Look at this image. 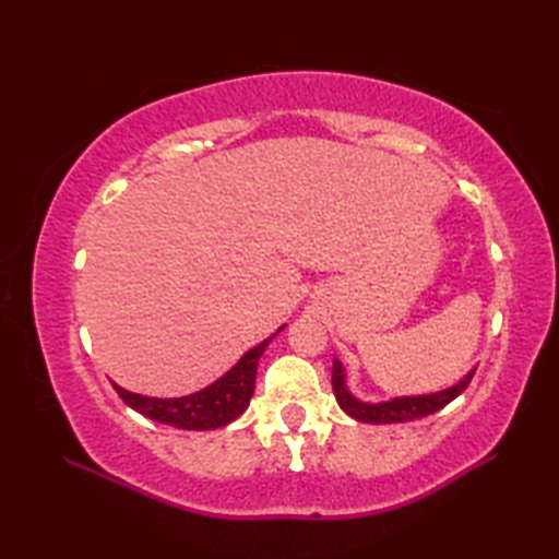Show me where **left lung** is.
<instances>
[{
    "mask_svg": "<svg viewBox=\"0 0 559 559\" xmlns=\"http://www.w3.org/2000/svg\"><path fill=\"white\" fill-rule=\"evenodd\" d=\"M476 370H471L466 377L461 379L459 384L449 386L444 391H435V394H423V396H396L389 401L379 403H365L355 399L348 386H346V372H343V365L334 358V374H331V386H334V394L338 406L346 411L350 418L360 423H372V425H389V423H408L415 418H425V415L437 413L444 408L447 403L454 401L461 391H466L471 384Z\"/></svg>",
    "mask_w": 559,
    "mask_h": 559,
    "instance_id": "left-lung-1",
    "label": "left lung"
}]
</instances>
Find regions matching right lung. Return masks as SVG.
I'll list each match as a JSON object with an SVG mask.
<instances>
[{
    "label": "right lung",
    "mask_w": 559,
    "mask_h": 559,
    "mask_svg": "<svg viewBox=\"0 0 559 559\" xmlns=\"http://www.w3.org/2000/svg\"><path fill=\"white\" fill-rule=\"evenodd\" d=\"M271 338L261 341L259 346L247 350L242 358L237 360V365H233V370L225 372L206 389L197 391V394L180 399H156L132 394V391L122 389L120 384L112 386L129 408L146 415L151 420L180 427V430H216V427H223L233 423L235 418H240L245 408L249 406V399L254 394L257 365Z\"/></svg>",
    "instance_id": "obj_1"
}]
</instances>
